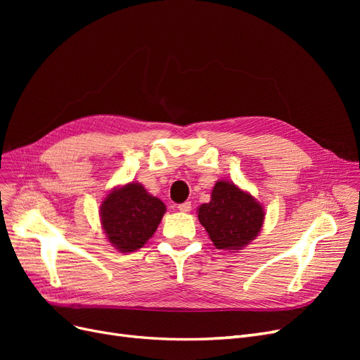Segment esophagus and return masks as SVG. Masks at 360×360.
Listing matches in <instances>:
<instances>
[{"mask_svg":"<svg viewBox=\"0 0 360 360\" xmlns=\"http://www.w3.org/2000/svg\"><path fill=\"white\" fill-rule=\"evenodd\" d=\"M177 209H179L181 213H188V212H191V209H192V204H191L189 201L181 202V204H179Z\"/></svg>","mask_w":360,"mask_h":360,"instance_id":"34e87169","label":"esophagus"}]
</instances>
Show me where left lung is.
I'll return each mask as SVG.
<instances>
[{
  "mask_svg": "<svg viewBox=\"0 0 360 360\" xmlns=\"http://www.w3.org/2000/svg\"><path fill=\"white\" fill-rule=\"evenodd\" d=\"M198 219L217 249L238 250L261 231L264 209L234 183L219 180L212 191L210 202L198 207Z\"/></svg>",
  "mask_w": 360,
  "mask_h": 360,
  "instance_id": "1",
  "label": "left lung"
}]
</instances>
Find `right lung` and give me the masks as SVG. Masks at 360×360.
<instances>
[{
	"label": "right lung",
	"instance_id": "obj_1",
	"mask_svg": "<svg viewBox=\"0 0 360 360\" xmlns=\"http://www.w3.org/2000/svg\"><path fill=\"white\" fill-rule=\"evenodd\" d=\"M167 207L143 184L127 183L106 195L101 205L102 230L120 252H134L155 234Z\"/></svg>",
	"mask_w": 360,
	"mask_h": 360
}]
</instances>
